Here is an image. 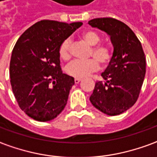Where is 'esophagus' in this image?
Instances as JSON below:
<instances>
[{"mask_svg":"<svg viewBox=\"0 0 157 157\" xmlns=\"http://www.w3.org/2000/svg\"><path fill=\"white\" fill-rule=\"evenodd\" d=\"M82 81V78H75V84H78L79 82Z\"/></svg>","mask_w":157,"mask_h":157,"instance_id":"34e87169","label":"esophagus"}]
</instances>
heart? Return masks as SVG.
<instances>
[{
  "label": "heart",
  "mask_w": 157,
  "mask_h": 157,
  "mask_svg": "<svg viewBox=\"0 0 157 157\" xmlns=\"http://www.w3.org/2000/svg\"><path fill=\"white\" fill-rule=\"evenodd\" d=\"M82 38L87 44L93 46L89 52V57L93 58L86 60H73L67 64L65 72L75 78H83L97 71L99 69V63L104 66L107 65L113 56L111 48L108 45L98 44L100 41V36L95 31H84L82 34ZM58 52L61 59L67 61L71 59V40L69 38H65L61 41Z\"/></svg>",
  "instance_id": "obj_1"
}]
</instances>
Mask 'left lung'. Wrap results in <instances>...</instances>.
Here are the masks:
<instances>
[{
  "instance_id": "obj_1",
  "label": "left lung",
  "mask_w": 157,
  "mask_h": 157,
  "mask_svg": "<svg viewBox=\"0 0 157 157\" xmlns=\"http://www.w3.org/2000/svg\"><path fill=\"white\" fill-rule=\"evenodd\" d=\"M92 27L106 32L114 47L112 59L97 82L90 101L109 116H117L134 105L145 75V56L142 45L132 29L113 17L94 18Z\"/></svg>"
}]
</instances>
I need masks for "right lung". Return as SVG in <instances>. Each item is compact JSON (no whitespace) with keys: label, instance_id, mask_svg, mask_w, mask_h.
Instances as JSON below:
<instances>
[{"label":"right lung","instance_id":"add662e5","mask_svg":"<svg viewBox=\"0 0 157 157\" xmlns=\"http://www.w3.org/2000/svg\"><path fill=\"white\" fill-rule=\"evenodd\" d=\"M82 25L41 20L26 29L14 46L11 86L20 109L34 120H52L67 104L75 81L63 73L58 49Z\"/></svg>","mask_w":157,"mask_h":157}]
</instances>
